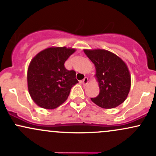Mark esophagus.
Listing matches in <instances>:
<instances>
[{
  "label": "esophagus",
  "mask_w": 156,
  "mask_h": 156,
  "mask_svg": "<svg viewBox=\"0 0 156 156\" xmlns=\"http://www.w3.org/2000/svg\"><path fill=\"white\" fill-rule=\"evenodd\" d=\"M88 77H85L84 79H83V81H82V83H83V84L85 85H86L87 83H88Z\"/></svg>",
  "instance_id": "obj_1"
}]
</instances>
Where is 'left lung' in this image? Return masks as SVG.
I'll return each mask as SVG.
<instances>
[{
    "instance_id": "1",
    "label": "left lung",
    "mask_w": 156,
    "mask_h": 156,
    "mask_svg": "<svg viewBox=\"0 0 156 156\" xmlns=\"http://www.w3.org/2000/svg\"><path fill=\"white\" fill-rule=\"evenodd\" d=\"M96 68L100 94L91 101L103 108L117 107L125 101L131 86V77L124 62L105 50H84Z\"/></svg>"
}]
</instances>
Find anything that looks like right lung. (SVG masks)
Wrapping results in <instances>:
<instances>
[{
    "instance_id": "1",
    "label": "right lung",
    "mask_w": 156,
    "mask_h": 156,
    "mask_svg": "<svg viewBox=\"0 0 156 156\" xmlns=\"http://www.w3.org/2000/svg\"><path fill=\"white\" fill-rule=\"evenodd\" d=\"M75 49L50 48L32 59L27 71L29 93L33 101L47 109L57 108L67 100L78 83L76 72L65 68V62Z\"/></svg>"
}]
</instances>
